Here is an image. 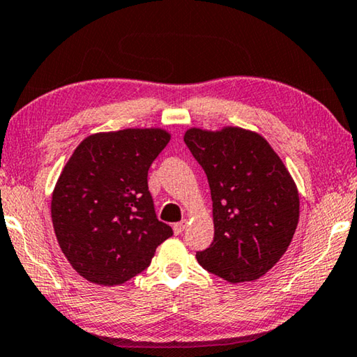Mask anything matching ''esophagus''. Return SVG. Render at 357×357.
<instances>
[{
	"label": "esophagus",
	"mask_w": 357,
	"mask_h": 357,
	"mask_svg": "<svg viewBox=\"0 0 357 357\" xmlns=\"http://www.w3.org/2000/svg\"><path fill=\"white\" fill-rule=\"evenodd\" d=\"M185 228H186V220H182V222L175 223V225H174V233H175V234H182Z\"/></svg>",
	"instance_id": "esophagus-1"
}]
</instances>
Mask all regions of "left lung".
I'll return each instance as SVG.
<instances>
[{
  "instance_id": "left-lung-1",
  "label": "left lung",
  "mask_w": 357,
  "mask_h": 357,
  "mask_svg": "<svg viewBox=\"0 0 357 357\" xmlns=\"http://www.w3.org/2000/svg\"><path fill=\"white\" fill-rule=\"evenodd\" d=\"M183 140L204 169L212 196L213 241L197 252V261L228 282L255 281L286 254L297 229L292 175L254 130L191 128Z\"/></svg>"
}]
</instances>
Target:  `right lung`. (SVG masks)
<instances>
[{
    "label": "right lung",
    "mask_w": 357,
    "mask_h": 357,
    "mask_svg": "<svg viewBox=\"0 0 357 357\" xmlns=\"http://www.w3.org/2000/svg\"><path fill=\"white\" fill-rule=\"evenodd\" d=\"M169 140L160 128L92 134L60 172L51 202L54 231L70 265L89 282L124 284L172 236L148 191V169Z\"/></svg>",
    "instance_id": "add662e5"
}]
</instances>
